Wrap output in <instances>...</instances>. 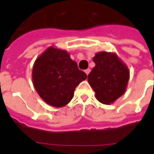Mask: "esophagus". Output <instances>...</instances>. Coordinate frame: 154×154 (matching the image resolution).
<instances>
[{
  "label": "esophagus",
  "mask_w": 154,
  "mask_h": 154,
  "mask_svg": "<svg viewBox=\"0 0 154 154\" xmlns=\"http://www.w3.org/2000/svg\"><path fill=\"white\" fill-rule=\"evenodd\" d=\"M85 72L86 73V75H89V73L90 72V69H87L85 70Z\"/></svg>",
  "instance_id": "esophagus-1"
}]
</instances>
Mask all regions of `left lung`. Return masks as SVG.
I'll return each instance as SVG.
<instances>
[{
    "mask_svg": "<svg viewBox=\"0 0 154 154\" xmlns=\"http://www.w3.org/2000/svg\"><path fill=\"white\" fill-rule=\"evenodd\" d=\"M93 60L95 66L88 75V82L100 102L112 104L125 93L129 68L114 53L98 52Z\"/></svg>",
    "mask_w": 154,
    "mask_h": 154,
    "instance_id": "left-lung-1",
    "label": "left lung"
}]
</instances>
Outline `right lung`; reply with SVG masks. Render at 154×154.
Listing matches in <instances>:
<instances>
[{
	"instance_id": "obj_1",
	"label": "right lung",
	"mask_w": 154,
	"mask_h": 154,
	"mask_svg": "<svg viewBox=\"0 0 154 154\" xmlns=\"http://www.w3.org/2000/svg\"><path fill=\"white\" fill-rule=\"evenodd\" d=\"M33 85L45 102L60 108L70 102L75 89L87 78L69 53L50 46L37 58L32 71Z\"/></svg>"
}]
</instances>
